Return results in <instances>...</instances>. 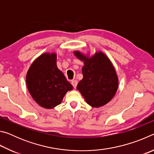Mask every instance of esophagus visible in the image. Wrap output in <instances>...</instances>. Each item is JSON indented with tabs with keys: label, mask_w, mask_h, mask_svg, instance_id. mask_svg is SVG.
Listing matches in <instances>:
<instances>
[{
	"label": "esophagus",
	"mask_w": 154,
	"mask_h": 154,
	"mask_svg": "<svg viewBox=\"0 0 154 154\" xmlns=\"http://www.w3.org/2000/svg\"><path fill=\"white\" fill-rule=\"evenodd\" d=\"M71 84L73 88H76L77 87V80H72L71 81Z\"/></svg>",
	"instance_id": "esophagus-1"
}]
</instances>
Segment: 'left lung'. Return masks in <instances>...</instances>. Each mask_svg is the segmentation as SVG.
I'll return each instance as SVG.
<instances>
[{
	"mask_svg": "<svg viewBox=\"0 0 154 154\" xmlns=\"http://www.w3.org/2000/svg\"><path fill=\"white\" fill-rule=\"evenodd\" d=\"M74 54L84 62L83 77L77 84V90L93 107L106 105L113 98L118 88V76L111 61L100 51L90 58L79 51Z\"/></svg>",
	"mask_w": 154,
	"mask_h": 154,
	"instance_id": "1",
	"label": "left lung"
}]
</instances>
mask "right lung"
<instances>
[{
  "label": "right lung",
  "instance_id": "obj_1",
  "mask_svg": "<svg viewBox=\"0 0 154 154\" xmlns=\"http://www.w3.org/2000/svg\"><path fill=\"white\" fill-rule=\"evenodd\" d=\"M28 91L38 105L52 109L61 103L64 96L72 90L56 65V54L45 53L36 58L26 75Z\"/></svg>",
  "mask_w": 154,
  "mask_h": 154
}]
</instances>
